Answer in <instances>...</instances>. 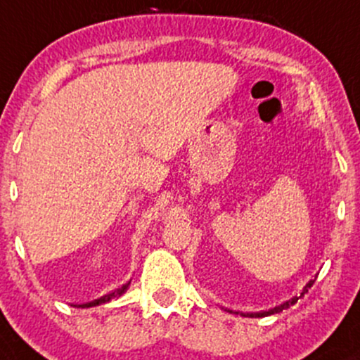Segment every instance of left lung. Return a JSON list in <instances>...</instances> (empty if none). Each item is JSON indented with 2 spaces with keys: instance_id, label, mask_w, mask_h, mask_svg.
Instances as JSON below:
<instances>
[{
  "instance_id": "obj_1",
  "label": "left lung",
  "mask_w": 360,
  "mask_h": 360,
  "mask_svg": "<svg viewBox=\"0 0 360 360\" xmlns=\"http://www.w3.org/2000/svg\"><path fill=\"white\" fill-rule=\"evenodd\" d=\"M316 279V278H315ZM315 279H309L308 283H307V286H304L303 289H301V292L300 295H296V296H292L291 300H288V301H284V303H281V304H278V307H274V308H271V309H267V311H257V313H240V316H249V318H262V316H269V315H276V313H279V311H283V309H286V308H289L291 307V304H295L296 301H298L301 296L304 295V292H308V288H311L313 286V283H315ZM226 311L229 313H235V315H238V311H232V309H226Z\"/></svg>"
}]
</instances>
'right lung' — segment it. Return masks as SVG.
Returning <instances> with one entry per match:
<instances>
[{
    "mask_svg": "<svg viewBox=\"0 0 360 360\" xmlns=\"http://www.w3.org/2000/svg\"><path fill=\"white\" fill-rule=\"evenodd\" d=\"M128 286H130V281H128L127 284H123V286H120V288H117L115 289V291H111V292H108V295H105V296H101V298H98V300H94V301H89V303H82V304H74V307L76 308H93V307H100V304H105V303H110L111 300H117V298H120V296L123 295V292L127 291L128 289Z\"/></svg>",
    "mask_w": 360,
    "mask_h": 360,
    "instance_id": "1",
    "label": "right lung"
}]
</instances>
